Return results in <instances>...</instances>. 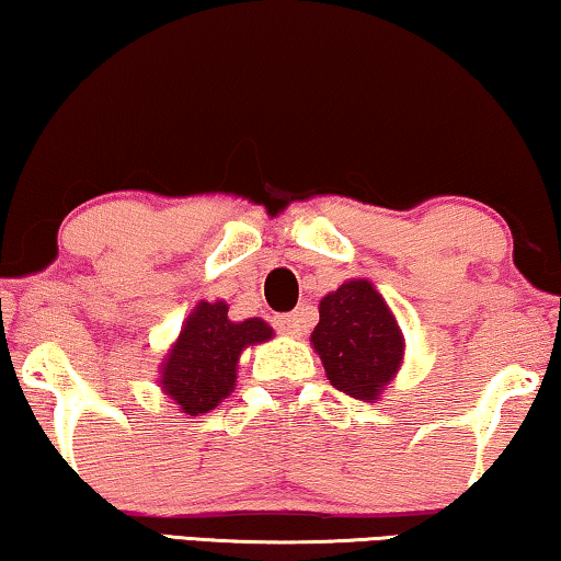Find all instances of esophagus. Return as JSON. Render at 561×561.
<instances>
[{"label": "esophagus", "mask_w": 561, "mask_h": 561, "mask_svg": "<svg viewBox=\"0 0 561 561\" xmlns=\"http://www.w3.org/2000/svg\"><path fill=\"white\" fill-rule=\"evenodd\" d=\"M273 327L278 329L280 334H288V336H301L306 332V319L301 311H294V313H278V317H273Z\"/></svg>", "instance_id": "obj_1"}]
</instances>
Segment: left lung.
I'll list each match as a JSON object with an SVG mask.
<instances>
[{"mask_svg": "<svg viewBox=\"0 0 561 561\" xmlns=\"http://www.w3.org/2000/svg\"><path fill=\"white\" fill-rule=\"evenodd\" d=\"M336 390L357 401H375L403 359V334L373 283H342L321 298L319 324L311 334Z\"/></svg>", "mask_w": 561, "mask_h": 561, "instance_id": "1", "label": "left lung"}]
</instances>
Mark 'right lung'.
Returning <instances> with one entry per match:
<instances>
[{"mask_svg":"<svg viewBox=\"0 0 561 561\" xmlns=\"http://www.w3.org/2000/svg\"><path fill=\"white\" fill-rule=\"evenodd\" d=\"M225 301L198 304L163 365V390L191 416L211 411L232 393L240 352L273 336L263 319L229 321Z\"/></svg>","mask_w":561,"mask_h":561,"instance_id":"obj_1","label":"right lung"}]
</instances>
